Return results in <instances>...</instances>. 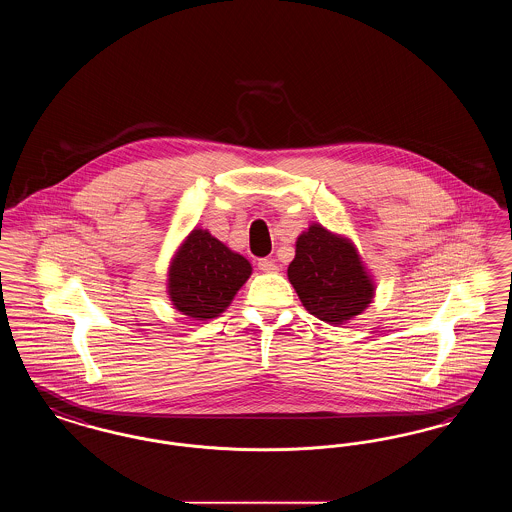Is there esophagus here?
<instances>
[{"label":"esophagus","instance_id":"obj_1","mask_svg":"<svg viewBox=\"0 0 512 512\" xmlns=\"http://www.w3.org/2000/svg\"><path fill=\"white\" fill-rule=\"evenodd\" d=\"M257 267H259V270H263V272H274V270H278L276 263H274L272 259H259Z\"/></svg>","mask_w":512,"mask_h":512}]
</instances>
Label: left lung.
I'll list each match as a JSON object with an SVG mask.
<instances>
[{
	"instance_id": "8db88e82",
	"label": "left lung",
	"mask_w": 512,
	"mask_h": 512,
	"mask_svg": "<svg viewBox=\"0 0 512 512\" xmlns=\"http://www.w3.org/2000/svg\"><path fill=\"white\" fill-rule=\"evenodd\" d=\"M288 278L303 307L328 324L363 313L374 295L355 247L320 224L297 238Z\"/></svg>"
}]
</instances>
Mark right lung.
<instances>
[{
  "label": "right lung",
  "instance_id": "add662e5",
  "mask_svg": "<svg viewBox=\"0 0 512 512\" xmlns=\"http://www.w3.org/2000/svg\"><path fill=\"white\" fill-rule=\"evenodd\" d=\"M251 274V265L242 255L205 230H194L169 272V293L174 307L195 318L219 317Z\"/></svg>",
  "mask_w": 512,
  "mask_h": 512
}]
</instances>
